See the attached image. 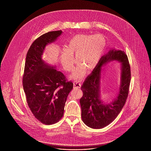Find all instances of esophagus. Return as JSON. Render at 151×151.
<instances>
[{
	"instance_id": "1",
	"label": "esophagus",
	"mask_w": 151,
	"mask_h": 151,
	"mask_svg": "<svg viewBox=\"0 0 151 151\" xmlns=\"http://www.w3.org/2000/svg\"><path fill=\"white\" fill-rule=\"evenodd\" d=\"M81 84L78 81H74L73 83V87L74 88H80L81 87Z\"/></svg>"
}]
</instances>
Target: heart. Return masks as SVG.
I'll return each mask as SVG.
<instances>
[{
	"mask_svg": "<svg viewBox=\"0 0 151 151\" xmlns=\"http://www.w3.org/2000/svg\"><path fill=\"white\" fill-rule=\"evenodd\" d=\"M106 41L104 36L79 34L74 36L68 43L66 49L60 52V61L64 68L71 71L76 60L78 65L71 76L73 79H81L86 70H92L96 68L104 54Z\"/></svg>",
	"mask_w": 151,
	"mask_h": 151,
	"instance_id": "b5f03b06",
	"label": "heart"
}]
</instances>
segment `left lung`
I'll list each match as a JSON object with an SVG mask.
<instances>
[{
    "label": "left lung",
    "instance_id": "1",
    "mask_svg": "<svg viewBox=\"0 0 151 151\" xmlns=\"http://www.w3.org/2000/svg\"><path fill=\"white\" fill-rule=\"evenodd\" d=\"M122 63L121 83L116 98L106 104L100 100L101 67L108 62ZM131 82V69L128 57L124 51L112 49L101 58L91 74L86 79L81 89L83 96L80 100L81 118L84 123L94 129L102 128L111 123L122 110L127 99Z\"/></svg>",
    "mask_w": 151,
    "mask_h": 151
}]
</instances>
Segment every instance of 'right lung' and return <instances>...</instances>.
Returning <instances> with one entry per match:
<instances>
[{
	"label": "right lung",
	"instance_id": "right-lung-1",
	"mask_svg": "<svg viewBox=\"0 0 151 151\" xmlns=\"http://www.w3.org/2000/svg\"><path fill=\"white\" fill-rule=\"evenodd\" d=\"M63 32L46 33L34 41L26 54L23 86L32 112L45 125L57 123L63 117L65 104L73 83L43 59L47 45L54 42Z\"/></svg>",
	"mask_w": 151,
	"mask_h": 151
}]
</instances>
